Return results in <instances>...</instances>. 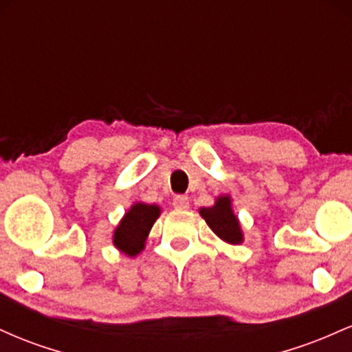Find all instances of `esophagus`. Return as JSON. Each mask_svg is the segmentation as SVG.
Here are the masks:
<instances>
[{
  "mask_svg": "<svg viewBox=\"0 0 352 352\" xmlns=\"http://www.w3.org/2000/svg\"><path fill=\"white\" fill-rule=\"evenodd\" d=\"M172 205L175 210H188V207H190L188 199L185 195H177L175 199H173Z\"/></svg>",
  "mask_w": 352,
  "mask_h": 352,
  "instance_id": "34e87169",
  "label": "esophagus"
}]
</instances>
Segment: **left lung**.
Segmentation results:
<instances>
[{"instance_id": "left-lung-1", "label": "left lung", "mask_w": 352, "mask_h": 352, "mask_svg": "<svg viewBox=\"0 0 352 352\" xmlns=\"http://www.w3.org/2000/svg\"><path fill=\"white\" fill-rule=\"evenodd\" d=\"M199 213L221 241L228 245L243 243V230H241L240 220L233 212L232 197L228 193L218 195L212 207H201Z\"/></svg>"}]
</instances>
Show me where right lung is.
<instances>
[{"label":"right lung","instance_id":"obj_1","mask_svg":"<svg viewBox=\"0 0 352 352\" xmlns=\"http://www.w3.org/2000/svg\"><path fill=\"white\" fill-rule=\"evenodd\" d=\"M159 217V205L135 201L120 218L112 235V243L120 253L127 256H137L145 248L148 233Z\"/></svg>","mask_w":352,"mask_h":352}]
</instances>
